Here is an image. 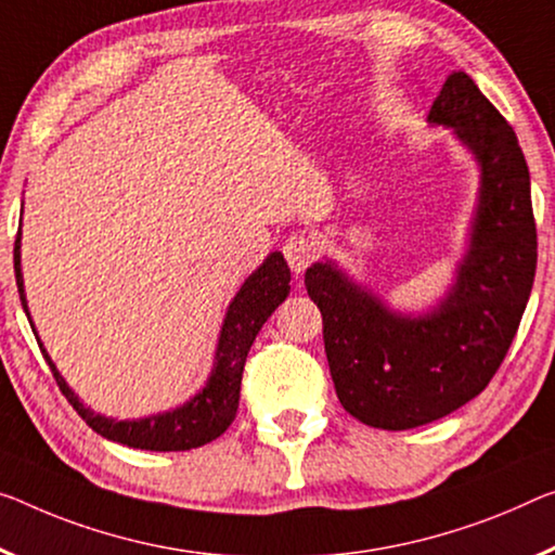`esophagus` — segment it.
<instances>
[{"mask_svg":"<svg viewBox=\"0 0 555 555\" xmlns=\"http://www.w3.org/2000/svg\"><path fill=\"white\" fill-rule=\"evenodd\" d=\"M283 255H285L289 268H293L295 272H302L314 260V255H318V243H314V237H310V235L295 233L285 241Z\"/></svg>","mask_w":555,"mask_h":555,"instance_id":"34e87169","label":"esophagus"}]
</instances>
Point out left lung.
<instances>
[{"mask_svg": "<svg viewBox=\"0 0 555 555\" xmlns=\"http://www.w3.org/2000/svg\"><path fill=\"white\" fill-rule=\"evenodd\" d=\"M481 168L479 206L456 283L431 312H391L335 262H314L305 287L339 404L387 431L437 422L481 395L504 362L535 275L531 176L499 108L464 72H451L429 111Z\"/></svg>", "mask_w": 555, "mask_h": 555, "instance_id": "obj_1", "label": "left lung"}]
</instances>
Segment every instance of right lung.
Listing matches in <instances>:
<instances>
[{"label":"right lung","instance_id":"obj_1","mask_svg":"<svg viewBox=\"0 0 555 555\" xmlns=\"http://www.w3.org/2000/svg\"><path fill=\"white\" fill-rule=\"evenodd\" d=\"M20 243L22 230L16 233L14 241V272H16V287H20L22 307L27 312V297H24V280L20 268ZM289 293V268L280 253H272L262 266L245 280L241 293L230 302L223 330H220L218 349H216V366H212L208 385L195 395L191 402L173 409L166 414H153L146 420L133 422H116L108 416L93 414L89 406L79 402L66 385L62 374L56 372L54 362L47 354L44 345L41 354L49 362L51 372L62 395L69 399V404L79 412V416L87 422L93 431L101 434L118 444L133 447V449H149V451H189L195 447L208 444V441L218 439L230 424H233L237 414V402H241V382H243V366L245 357L250 352V345L266 320L275 312V307L285 300ZM31 320V318H29ZM34 330V327H31Z\"/></svg>","mask_w":555,"mask_h":555}]
</instances>
